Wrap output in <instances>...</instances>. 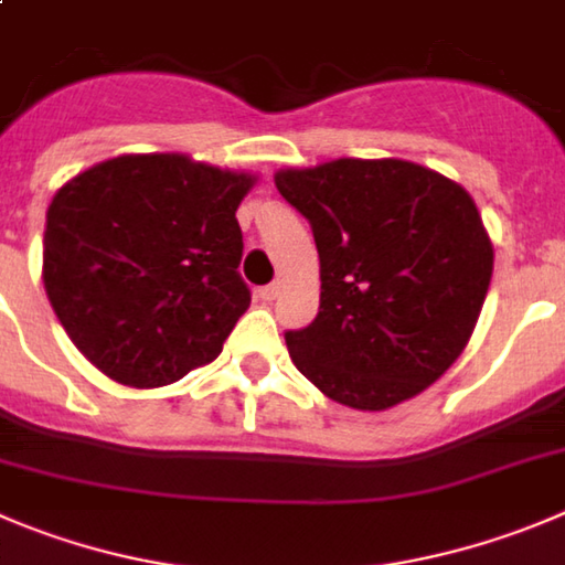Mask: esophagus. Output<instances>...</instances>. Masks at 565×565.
Instances as JSON below:
<instances>
[{
  "label": "esophagus",
  "mask_w": 565,
  "mask_h": 565,
  "mask_svg": "<svg viewBox=\"0 0 565 565\" xmlns=\"http://www.w3.org/2000/svg\"><path fill=\"white\" fill-rule=\"evenodd\" d=\"M278 295H281V284H278V281H273V284H267V287L258 289V298L265 300V303H270V300H276Z\"/></svg>",
  "instance_id": "1"
}]
</instances>
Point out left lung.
Here are the masks:
<instances>
[{"instance_id": "1", "label": "left lung", "mask_w": 565, "mask_h": 565, "mask_svg": "<svg viewBox=\"0 0 565 565\" xmlns=\"http://www.w3.org/2000/svg\"><path fill=\"white\" fill-rule=\"evenodd\" d=\"M312 225L320 312L287 331L289 356L320 393L387 409L462 354L493 273V245L460 183L398 158H337L276 172Z\"/></svg>"}]
</instances>
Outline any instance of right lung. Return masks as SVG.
Returning <instances> with one entry per match:
<instances>
[{"label":"right lung","mask_w":565,"mask_h":565,"mask_svg":"<svg viewBox=\"0 0 565 565\" xmlns=\"http://www.w3.org/2000/svg\"><path fill=\"white\" fill-rule=\"evenodd\" d=\"M256 178L178 152L119 156L57 189L44 287L81 354L130 387L214 362L250 307L236 209Z\"/></svg>","instance_id":"right-lung-1"}]
</instances>
